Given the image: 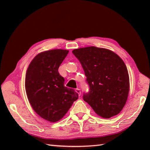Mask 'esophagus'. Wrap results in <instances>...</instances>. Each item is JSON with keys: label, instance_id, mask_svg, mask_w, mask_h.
<instances>
[{"label": "esophagus", "instance_id": "34e87169", "mask_svg": "<svg viewBox=\"0 0 150 150\" xmlns=\"http://www.w3.org/2000/svg\"><path fill=\"white\" fill-rule=\"evenodd\" d=\"M76 92H77V93L79 94V96H80L81 94V91L80 89H79V88L76 89Z\"/></svg>", "mask_w": 150, "mask_h": 150}]
</instances>
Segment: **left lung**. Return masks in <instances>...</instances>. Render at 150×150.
<instances>
[{
	"instance_id": "8db88e82",
	"label": "left lung",
	"mask_w": 150,
	"mask_h": 150,
	"mask_svg": "<svg viewBox=\"0 0 150 150\" xmlns=\"http://www.w3.org/2000/svg\"><path fill=\"white\" fill-rule=\"evenodd\" d=\"M80 61L90 86L84 101L98 116L109 119L119 114L128 99L129 79L126 66L110 50L95 46L72 51Z\"/></svg>"
}]
</instances>
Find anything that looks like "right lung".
<instances>
[{
  "instance_id": "right-lung-1",
  "label": "right lung",
  "mask_w": 150,
  "mask_h": 150,
  "mask_svg": "<svg viewBox=\"0 0 150 150\" xmlns=\"http://www.w3.org/2000/svg\"><path fill=\"white\" fill-rule=\"evenodd\" d=\"M69 52L56 49L41 52L31 60L26 74L25 88L33 110L51 122L60 120L79 95L64 86L58 69Z\"/></svg>"
}]
</instances>
